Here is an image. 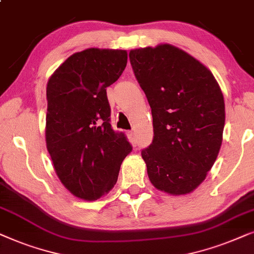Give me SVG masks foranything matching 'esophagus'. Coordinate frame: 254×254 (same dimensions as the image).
<instances>
[{
    "label": "esophagus",
    "mask_w": 254,
    "mask_h": 254,
    "mask_svg": "<svg viewBox=\"0 0 254 254\" xmlns=\"http://www.w3.org/2000/svg\"><path fill=\"white\" fill-rule=\"evenodd\" d=\"M127 137H129L131 143H136V140H137L136 139V133H134L133 131H127Z\"/></svg>",
    "instance_id": "obj_1"
}]
</instances>
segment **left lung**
<instances>
[{
	"instance_id": "left-lung-1",
	"label": "left lung",
	"mask_w": 254,
	"mask_h": 254,
	"mask_svg": "<svg viewBox=\"0 0 254 254\" xmlns=\"http://www.w3.org/2000/svg\"><path fill=\"white\" fill-rule=\"evenodd\" d=\"M129 57L153 117V140L141 150L150 181L168 194H188L204 180L221 148V88L207 67L168 44L131 50Z\"/></svg>"
}]
</instances>
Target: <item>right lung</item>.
Listing matches in <instances>:
<instances>
[{
	"label": "right lung",
	"instance_id": "obj_1",
	"mask_svg": "<svg viewBox=\"0 0 254 254\" xmlns=\"http://www.w3.org/2000/svg\"><path fill=\"white\" fill-rule=\"evenodd\" d=\"M127 63L123 50L87 49L70 56L46 87V145L63 185L83 200L107 194L132 151L110 124L107 87Z\"/></svg>",
	"mask_w": 254,
	"mask_h": 254
}]
</instances>
